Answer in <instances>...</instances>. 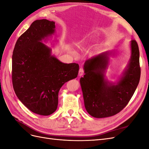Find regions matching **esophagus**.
I'll use <instances>...</instances> for the list:
<instances>
[{"instance_id":"34e87169","label":"esophagus","mask_w":149,"mask_h":149,"mask_svg":"<svg viewBox=\"0 0 149 149\" xmlns=\"http://www.w3.org/2000/svg\"><path fill=\"white\" fill-rule=\"evenodd\" d=\"M83 74H84V70H83V68H81L79 70L78 75H79V76H81Z\"/></svg>"}]
</instances>
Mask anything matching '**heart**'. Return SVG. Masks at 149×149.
<instances>
[{"label":"heart","instance_id":"obj_1","mask_svg":"<svg viewBox=\"0 0 149 149\" xmlns=\"http://www.w3.org/2000/svg\"><path fill=\"white\" fill-rule=\"evenodd\" d=\"M94 38V34H90L87 35L86 37L81 39L75 43V47L77 49H82L86 46V45L88 44Z\"/></svg>","mask_w":149,"mask_h":149}]
</instances>
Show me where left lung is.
<instances>
[{
	"label": "left lung",
	"instance_id": "obj_1",
	"mask_svg": "<svg viewBox=\"0 0 149 149\" xmlns=\"http://www.w3.org/2000/svg\"><path fill=\"white\" fill-rule=\"evenodd\" d=\"M130 57L123 73L112 82L106 74L111 51L86 61L83 77L80 78L84 106L89 115L104 118L118 114L127 104L137 89L141 77L139 49L135 40L130 42Z\"/></svg>",
	"mask_w": 149,
	"mask_h": 149
}]
</instances>
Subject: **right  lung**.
<instances>
[{"instance_id":"1","label":"right lung","mask_w":149,"mask_h":149,"mask_svg":"<svg viewBox=\"0 0 149 149\" xmlns=\"http://www.w3.org/2000/svg\"><path fill=\"white\" fill-rule=\"evenodd\" d=\"M55 31V22L35 20L17 40L13 52L14 91L26 107L42 116L56 110L60 88L77 77L79 71L78 64L60 61L52 55V48L43 43Z\"/></svg>"}]
</instances>
